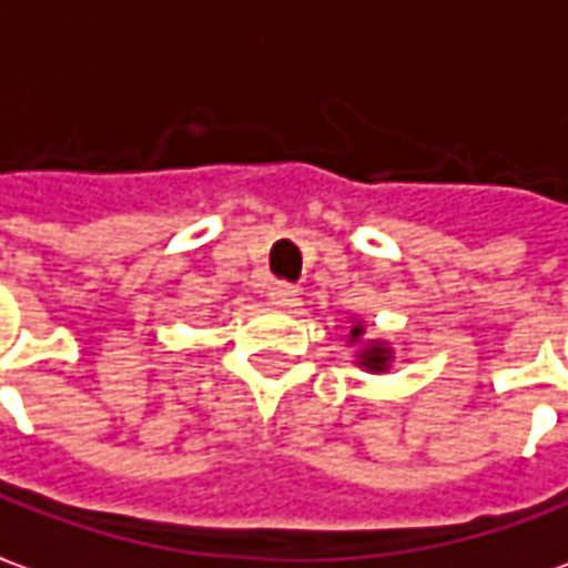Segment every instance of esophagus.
I'll use <instances>...</instances> for the list:
<instances>
[{
  "instance_id": "1",
  "label": "esophagus",
  "mask_w": 568,
  "mask_h": 568,
  "mask_svg": "<svg viewBox=\"0 0 568 568\" xmlns=\"http://www.w3.org/2000/svg\"><path fill=\"white\" fill-rule=\"evenodd\" d=\"M268 300H272V306L291 308V306H296L300 291H296L293 284H287V281H277V284H272V291H268Z\"/></svg>"
}]
</instances>
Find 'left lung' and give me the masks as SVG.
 Instances as JSON below:
<instances>
[{
    "label": "left lung",
    "mask_w": 568,
    "mask_h": 568,
    "mask_svg": "<svg viewBox=\"0 0 568 568\" xmlns=\"http://www.w3.org/2000/svg\"><path fill=\"white\" fill-rule=\"evenodd\" d=\"M362 334H365V324L362 322L352 324L349 343H358ZM389 362H393V349H389L386 343H381V339H371L365 349L358 352V365L367 367V371H374V374H383V371L389 367Z\"/></svg>",
    "instance_id": "obj_1"
}]
</instances>
